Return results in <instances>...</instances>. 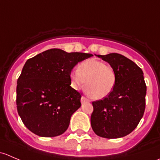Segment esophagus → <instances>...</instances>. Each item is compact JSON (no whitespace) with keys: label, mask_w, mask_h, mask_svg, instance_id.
Instances as JSON below:
<instances>
[{"label":"esophagus","mask_w":160,"mask_h":160,"mask_svg":"<svg viewBox=\"0 0 160 160\" xmlns=\"http://www.w3.org/2000/svg\"><path fill=\"white\" fill-rule=\"evenodd\" d=\"M88 101H90V100L88 99V98H86V97L83 96L81 98V102L82 103H85V102H88Z\"/></svg>","instance_id":"1"}]
</instances>
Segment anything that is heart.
<instances>
[{
    "instance_id": "1",
    "label": "heart",
    "mask_w": 160,
    "mask_h": 160,
    "mask_svg": "<svg viewBox=\"0 0 160 160\" xmlns=\"http://www.w3.org/2000/svg\"><path fill=\"white\" fill-rule=\"evenodd\" d=\"M72 86L78 88L83 85L85 90L91 98L101 100L113 91L117 82L116 72L110 65L95 59L83 61L78 67V70L70 73Z\"/></svg>"
}]
</instances>
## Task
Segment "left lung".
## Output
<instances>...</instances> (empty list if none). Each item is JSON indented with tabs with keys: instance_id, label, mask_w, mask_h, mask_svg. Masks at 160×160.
<instances>
[{
	"instance_id": "obj_1",
	"label": "left lung",
	"mask_w": 160,
	"mask_h": 160,
	"mask_svg": "<svg viewBox=\"0 0 160 160\" xmlns=\"http://www.w3.org/2000/svg\"><path fill=\"white\" fill-rule=\"evenodd\" d=\"M97 56L113 67L117 82L108 96L92 102V129L103 138H122L136 128L144 114L146 85L143 72L133 61L118 53Z\"/></svg>"
}]
</instances>
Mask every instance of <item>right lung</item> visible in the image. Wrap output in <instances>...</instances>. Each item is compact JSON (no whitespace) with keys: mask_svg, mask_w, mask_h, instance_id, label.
<instances>
[{"mask_svg":"<svg viewBox=\"0 0 160 160\" xmlns=\"http://www.w3.org/2000/svg\"><path fill=\"white\" fill-rule=\"evenodd\" d=\"M93 55L51 49L28 59L17 82L16 104L26 128L42 137L67 131L72 114L81 106V94L70 87V73Z\"/></svg>","mask_w":160,"mask_h":160,"instance_id":"right-lung-1","label":"right lung"}]
</instances>
